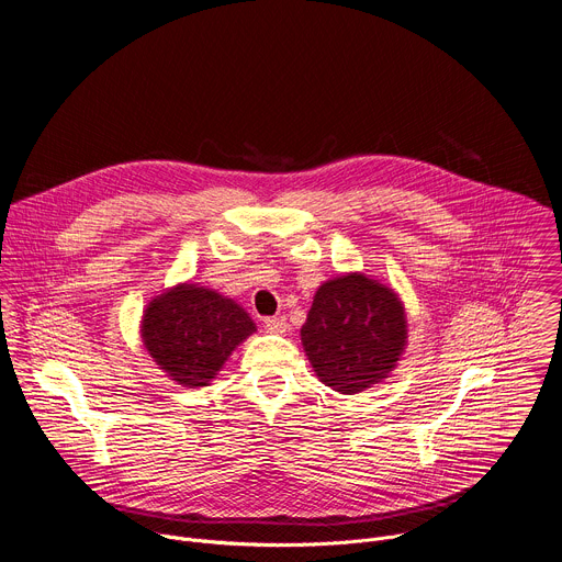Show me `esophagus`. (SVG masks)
<instances>
[{
  "label": "esophagus",
  "instance_id": "34e87169",
  "mask_svg": "<svg viewBox=\"0 0 562 562\" xmlns=\"http://www.w3.org/2000/svg\"><path fill=\"white\" fill-rule=\"evenodd\" d=\"M265 327H267L271 334H284V331H286V317H284V315L265 317Z\"/></svg>",
  "mask_w": 562,
  "mask_h": 562
}]
</instances>
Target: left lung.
<instances>
[{
	"mask_svg": "<svg viewBox=\"0 0 562 562\" xmlns=\"http://www.w3.org/2000/svg\"><path fill=\"white\" fill-rule=\"evenodd\" d=\"M300 334L317 378L351 395L395 367L407 342V319L391 289L349 273L317 289Z\"/></svg>",
	"mask_w": 562,
	"mask_h": 562,
	"instance_id": "1",
	"label": "left lung"
}]
</instances>
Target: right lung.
I'll list each match as a JSON object with an SVG mask.
<instances>
[{
	"instance_id": "obj_1",
	"label": "right lung",
	"mask_w": 562,
	"mask_h": 562,
	"mask_svg": "<svg viewBox=\"0 0 562 562\" xmlns=\"http://www.w3.org/2000/svg\"><path fill=\"white\" fill-rule=\"evenodd\" d=\"M254 331L245 308L195 284H180L155 297L142 323L150 358L184 386L209 384L231 351Z\"/></svg>"
}]
</instances>
